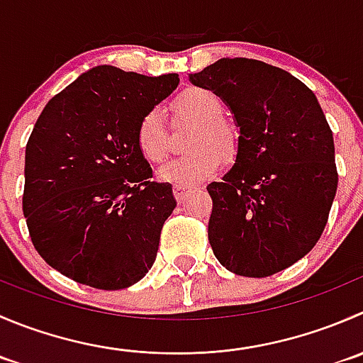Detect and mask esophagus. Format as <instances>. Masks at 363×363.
Wrapping results in <instances>:
<instances>
[{
    "label": "esophagus",
    "mask_w": 363,
    "mask_h": 363,
    "mask_svg": "<svg viewBox=\"0 0 363 363\" xmlns=\"http://www.w3.org/2000/svg\"><path fill=\"white\" fill-rule=\"evenodd\" d=\"M188 189H191V186H189V184H175L174 186L175 199H177V200L184 199V195H186V191H188Z\"/></svg>",
    "instance_id": "obj_1"
}]
</instances>
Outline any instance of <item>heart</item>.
Masks as SVG:
<instances>
[{
  "label": "heart",
  "instance_id": "obj_1",
  "mask_svg": "<svg viewBox=\"0 0 363 363\" xmlns=\"http://www.w3.org/2000/svg\"><path fill=\"white\" fill-rule=\"evenodd\" d=\"M172 111L177 118L199 122L191 133V152L179 156L160 168L164 181L189 184L213 175L223 160H232L239 147V131L223 118V103L214 92L202 86L184 88L172 99ZM136 143L149 163H161L170 150L167 118L161 108H149L136 128Z\"/></svg>",
  "mask_w": 363,
  "mask_h": 363
}]
</instances>
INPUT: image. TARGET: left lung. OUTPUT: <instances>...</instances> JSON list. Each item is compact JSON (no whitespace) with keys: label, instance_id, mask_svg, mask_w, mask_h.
Returning a JSON list of instances; mask_svg holds the SVG:
<instances>
[{"label":"left lung","instance_id":"1","mask_svg":"<svg viewBox=\"0 0 363 363\" xmlns=\"http://www.w3.org/2000/svg\"><path fill=\"white\" fill-rule=\"evenodd\" d=\"M189 81L221 97L239 128L234 167L207 186L214 255L253 279L293 266L321 238L339 182L332 129L314 92L252 58H221Z\"/></svg>","mask_w":363,"mask_h":363}]
</instances>
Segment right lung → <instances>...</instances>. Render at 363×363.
<instances>
[{
    "instance_id": "add662e5",
    "label": "right lung",
    "mask_w": 363,
    "mask_h": 363,
    "mask_svg": "<svg viewBox=\"0 0 363 363\" xmlns=\"http://www.w3.org/2000/svg\"><path fill=\"white\" fill-rule=\"evenodd\" d=\"M177 84V74L99 65L42 110L26 143L23 213L35 250L62 275L117 291L152 267L177 202L172 184L150 181L136 128Z\"/></svg>"
}]
</instances>
